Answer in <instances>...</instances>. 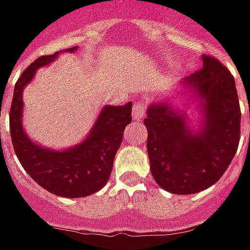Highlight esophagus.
Masks as SVG:
<instances>
[{
	"label": "esophagus",
	"mask_w": 250,
	"mask_h": 250,
	"mask_svg": "<svg viewBox=\"0 0 250 250\" xmlns=\"http://www.w3.org/2000/svg\"><path fill=\"white\" fill-rule=\"evenodd\" d=\"M146 108H147V105L143 101H137L134 104V109H132V118H134V120H137V122L142 120L145 113H146Z\"/></svg>",
	"instance_id": "esophagus-1"
}]
</instances>
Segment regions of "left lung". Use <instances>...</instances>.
<instances>
[{"instance_id": "8db88e82", "label": "left lung", "mask_w": 250, "mask_h": 250, "mask_svg": "<svg viewBox=\"0 0 250 250\" xmlns=\"http://www.w3.org/2000/svg\"><path fill=\"white\" fill-rule=\"evenodd\" d=\"M203 67L181 85L198 101L199 128L169 103L147 108V154L158 186L176 195H191L222 177L240 143L241 109L234 77L218 59L203 55Z\"/></svg>"}]
</instances>
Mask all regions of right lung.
<instances>
[{
    "label": "right lung",
    "instance_id": "1",
    "mask_svg": "<svg viewBox=\"0 0 250 250\" xmlns=\"http://www.w3.org/2000/svg\"><path fill=\"white\" fill-rule=\"evenodd\" d=\"M77 48L71 47L66 51L74 52ZM61 52L38 58L17 80L9 113L10 137L21 167L40 187L63 198H83L107 184L123 131L131 123L132 103L122 107L105 105L86 139L73 147L58 151L32 142L22 128V90L32 81L36 70L51 63Z\"/></svg>",
    "mask_w": 250,
    "mask_h": 250
}]
</instances>
